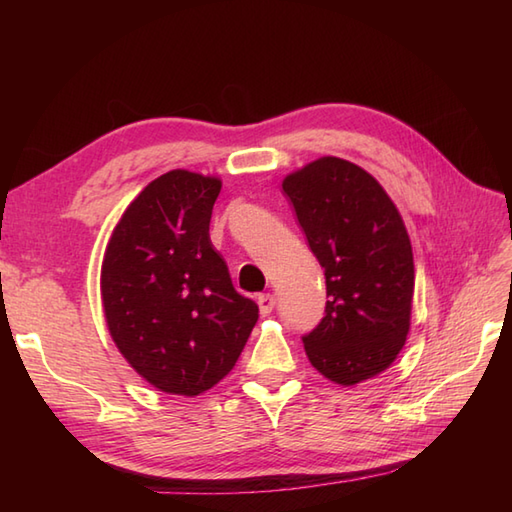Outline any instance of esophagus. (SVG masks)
I'll return each mask as SVG.
<instances>
[{
	"instance_id": "34e87169",
	"label": "esophagus",
	"mask_w": 512,
	"mask_h": 512,
	"mask_svg": "<svg viewBox=\"0 0 512 512\" xmlns=\"http://www.w3.org/2000/svg\"><path fill=\"white\" fill-rule=\"evenodd\" d=\"M257 306H259V314H262V317H268V314L273 312V308H275V297L273 295H262L257 299Z\"/></svg>"
}]
</instances>
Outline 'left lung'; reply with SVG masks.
I'll list each match as a JSON object with an SVG mask.
<instances>
[{"mask_svg":"<svg viewBox=\"0 0 512 512\" xmlns=\"http://www.w3.org/2000/svg\"><path fill=\"white\" fill-rule=\"evenodd\" d=\"M299 226L325 273V317L303 347L314 369L356 385L396 361L407 341L413 253L405 222L374 176L323 156L284 178Z\"/></svg>","mask_w":512,"mask_h":512,"instance_id":"obj_1","label":"left lung"}]
</instances>
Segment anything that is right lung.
<instances>
[{
  "instance_id": "obj_1",
  "label": "right lung",
  "mask_w": 512,
  "mask_h": 512,
  "mask_svg": "<svg viewBox=\"0 0 512 512\" xmlns=\"http://www.w3.org/2000/svg\"><path fill=\"white\" fill-rule=\"evenodd\" d=\"M222 180L173 169L114 226L101 266L105 321L149 385L198 396L231 372L259 308L233 288L209 237Z\"/></svg>"
}]
</instances>
